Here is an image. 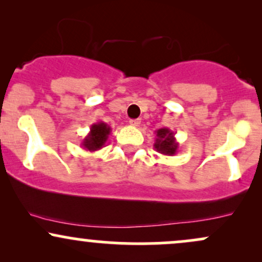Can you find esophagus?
Here are the masks:
<instances>
[{"label": "esophagus", "mask_w": 262, "mask_h": 262, "mask_svg": "<svg viewBox=\"0 0 262 262\" xmlns=\"http://www.w3.org/2000/svg\"><path fill=\"white\" fill-rule=\"evenodd\" d=\"M140 122H141L140 119H132V121L129 123H130V125H133V127H139Z\"/></svg>", "instance_id": "1"}]
</instances>
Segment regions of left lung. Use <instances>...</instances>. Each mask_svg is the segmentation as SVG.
Wrapping results in <instances>:
<instances>
[{
    "mask_svg": "<svg viewBox=\"0 0 262 262\" xmlns=\"http://www.w3.org/2000/svg\"><path fill=\"white\" fill-rule=\"evenodd\" d=\"M156 138L154 149L162 155L172 156L179 151V143L176 141L175 133L169 128H160L155 132Z\"/></svg>",
    "mask_w": 262,
    "mask_h": 262,
    "instance_id": "1",
    "label": "left lung"
}]
</instances>
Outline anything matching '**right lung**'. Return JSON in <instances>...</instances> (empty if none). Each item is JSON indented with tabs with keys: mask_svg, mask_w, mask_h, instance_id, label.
Here are the masks:
<instances>
[{
	"mask_svg": "<svg viewBox=\"0 0 262 262\" xmlns=\"http://www.w3.org/2000/svg\"><path fill=\"white\" fill-rule=\"evenodd\" d=\"M110 125L104 122H97L91 125L90 128V133L86 135L85 139L81 143V146L86 150V151H96L100 150L104 146L108 139V135L111 134Z\"/></svg>",
	"mask_w": 262,
	"mask_h": 262,
	"instance_id": "1",
	"label": "right lung"
}]
</instances>
